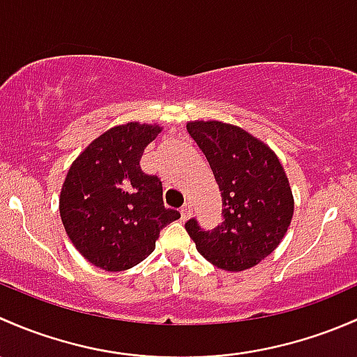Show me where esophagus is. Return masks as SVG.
<instances>
[{
    "mask_svg": "<svg viewBox=\"0 0 357 357\" xmlns=\"http://www.w3.org/2000/svg\"><path fill=\"white\" fill-rule=\"evenodd\" d=\"M190 213H192V204H190V203H185L182 206V208H180V215H182L183 220L189 218Z\"/></svg>",
    "mask_w": 357,
    "mask_h": 357,
    "instance_id": "esophagus-1",
    "label": "esophagus"
}]
</instances>
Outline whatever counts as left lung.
Instances as JSON below:
<instances>
[{
  "label": "left lung",
  "mask_w": 357,
  "mask_h": 357,
  "mask_svg": "<svg viewBox=\"0 0 357 357\" xmlns=\"http://www.w3.org/2000/svg\"><path fill=\"white\" fill-rule=\"evenodd\" d=\"M204 153L222 192L223 222L201 229L185 223L196 248L209 263L227 271L256 266L277 249L294 215L289 178L277 154L244 128L216 120L187 123Z\"/></svg>",
  "instance_id": "obj_1"
}]
</instances>
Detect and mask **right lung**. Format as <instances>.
Listing matches in <instances>:
<instances>
[{
    "instance_id": "right-lung-1",
    "label": "right lung",
    "mask_w": 357,
    "mask_h": 357,
    "mask_svg": "<svg viewBox=\"0 0 357 357\" xmlns=\"http://www.w3.org/2000/svg\"><path fill=\"white\" fill-rule=\"evenodd\" d=\"M158 125L130 122L94 139L70 167L60 216L77 251L94 266L122 271L148 258L161 229L180 218L165 208L163 185L141 170Z\"/></svg>"
}]
</instances>
